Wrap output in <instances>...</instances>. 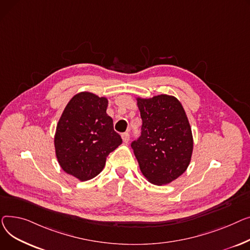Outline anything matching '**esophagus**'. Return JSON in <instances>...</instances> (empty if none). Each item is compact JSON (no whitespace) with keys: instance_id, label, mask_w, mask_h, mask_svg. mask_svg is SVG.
I'll return each instance as SVG.
<instances>
[{"instance_id":"esophagus-1","label":"esophagus","mask_w":250,"mask_h":250,"mask_svg":"<svg viewBox=\"0 0 250 250\" xmlns=\"http://www.w3.org/2000/svg\"><path fill=\"white\" fill-rule=\"evenodd\" d=\"M129 138H130V135H129L128 132H125V133L122 134V139H123V141H124L125 143H128Z\"/></svg>"}]
</instances>
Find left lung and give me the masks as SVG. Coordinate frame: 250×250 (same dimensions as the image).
I'll list each match as a JSON object with an SVG mask.
<instances>
[{
    "mask_svg": "<svg viewBox=\"0 0 250 250\" xmlns=\"http://www.w3.org/2000/svg\"><path fill=\"white\" fill-rule=\"evenodd\" d=\"M141 135L131 143L140 170L150 183L161 186L177 180L188 168L193 135L181 102L173 96L137 98Z\"/></svg>",
    "mask_w": 250,
    "mask_h": 250,
    "instance_id": "1",
    "label": "left lung"
}]
</instances>
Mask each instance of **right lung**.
<instances>
[{"label":"right lung","instance_id":"1","mask_svg":"<svg viewBox=\"0 0 250 250\" xmlns=\"http://www.w3.org/2000/svg\"><path fill=\"white\" fill-rule=\"evenodd\" d=\"M107 107V98L82 92L71 98L57 123L54 147L58 164L82 182L98 175L109 153L122 143Z\"/></svg>","mask_w":250,"mask_h":250}]
</instances>
